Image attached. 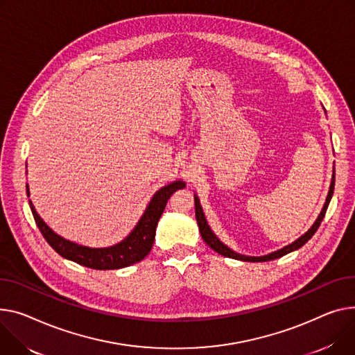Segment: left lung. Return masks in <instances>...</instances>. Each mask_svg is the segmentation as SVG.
Returning a JSON list of instances; mask_svg holds the SVG:
<instances>
[{"label": "left lung", "instance_id": "obj_1", "mask_svg": "<svg viewBox=\"0 0 355 355\" xmlns=\"http://www.w3.org/2000/svg\"><path fill=\"white\" fill-rule=\"evenodd\" d=\"M325 111V110H324ZM334 184H336V170L333 168V177H331V184H329V190H328V196L325 198V202H324V207L320 212V216L317 217L315 223L311 225V228L306 231L305 234H302L300 239H297L294 243L282 247L281 250H277L274 252H270L267 255H261V257H252V255H244V254H240V252H235L234 250H231L230 247H227L217 235L212 232L211 227L208 225L207 223V218H205V214L202 211V207L200 204V198L197 194H194V202H196V218H197V223H198V228H200V232H201V237L202 240L207 243V245L209 248L214 250L216 252L224 255V257H228V258H234V259H240V261H248V263H264V261H271V259H275V258H279L282 255L286 254H290L298 248H301L306 241H309L313 235L315 234V231L318 230L325 212H327V208H328V204L329 201H331L333 198V194H334Z\"/></svg>", "mask_w": 355, "mask_h": 355}]
</instances>
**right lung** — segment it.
<instances>
[{
	"instance_id": "obj_1",
	"label": "right lung",
	"mask_w": 355,
	"mask_h": 355,
	"mask_svg": "<svg viewBox=\"0 0 355 355\" xmlns=\"http://www.w3.org/2000/svg\"><path fill=\"white\" fill-rule=\"evenodd\" d=\"M185 187L184 181H173L167 185L161 187L158 191L153 196L148 205L146 207L144 214L141 216L137 225L131 230V232L127 235L124 240L116 243L110 247H87L77 244L74 241H69L57 232L53 231L45 221L40 217L38 212L35 211V207L31 200L30 208L33 211L34 220L44 235V239L49 243L61 257L74 261L80 266L94 268V270H118L130 267L141 259H144L154 244L155 240V230L157 224L159 221V217L164 212L165 205L170 197L177 191L182 190ZM27 196L30 197V188L27 184Z\"/></svg>"
}]
</instances>
